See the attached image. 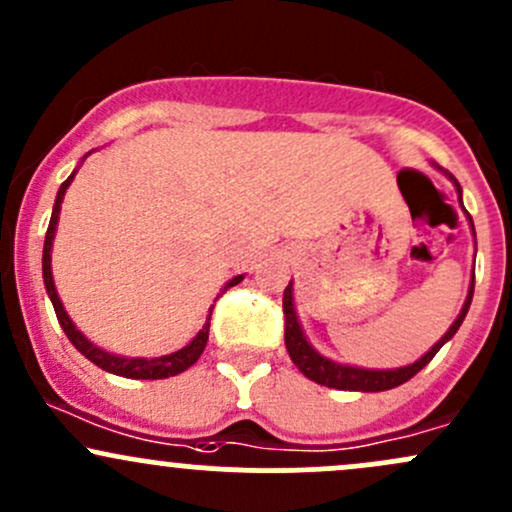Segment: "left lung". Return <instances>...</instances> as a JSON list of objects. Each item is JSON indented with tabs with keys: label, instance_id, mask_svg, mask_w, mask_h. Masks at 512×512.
Listing matches in <instances>:
<instances>
[{
	"label": "left lung",
	"instance_id": "8db88e82",
	"mask_svg": "<svg viewBox=\"0 0 512 512\" xmlns=\"http://www.w3.org/2000/svg\"><path fill=\"white\" fill-rule=\"evenodd\" d=\"M432 166L437 168L439 173H444L449 180H452L454 188H456V195H459V205L464 207V202H461V185H459V180H456L452 173H447V170H444V168H439L437 163H432ZM466 219H469L471 229H474V219H471L469 212H466ZM474 236H476V232H474ZM471 298H474V276H471L469 293H466L464 305H461L459 315H456V320L452 322V327H449L447 332H444V337L439 339V342L434 344L425 356H420V359H417V361H412V364L400 366V368H361V366L337 364V361H332V359H327V356H322L320 351L315 349V346L307 342L305 332H302V324L298 320V312H295L293 280H290L288 288H285V293H283L285 349H288V354H290V359H293V364L300 368L302 376H307V378H310V381L320 383V386L337 388V390H361V393H378V390L398 388V386H403L405 381H410V378L415 376L417 371H422V368L430 364V361L434 359V354H437V351L442 349V346L454 337L456 329H459L461 322H464L466 312H469Z\"/></svg>",
	"mask_w": 512,
	"mask_h": 512
}]
</instances>
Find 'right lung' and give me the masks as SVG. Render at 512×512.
<instances>
[{"mask_svg": "<svg viewBox=\"0 0 512 512\" xmlns=\"http://www.w3.org/2000/svg\"><path fill=\"white\" fill-rule=\"evenodd\" d=\"M90 153H87V156H90ZM85 158H82V161H85ZM75 173H78V170H73V173L68 175V180H65L63 185H60V190H58V195H56V205H53L51 224H48L46 241H43V285H46V293H48V298H51V302H53V310H56V317H58L60 327H63L65 337H68L70 342H73L75 349H78L80 354L85 356V359H90L92 364L104 368V371L114 373V376L136 378V381H158V378L178 376V373L188 371V368L195 364L197 359H200L202 351H205V346H207V337H210V317H212V307L214 305L210 307V315H207V322L202 324V329L195 334V339H192L190 344H185L183 349L173 351V354L153 356V359H144V356L109 354V351H104L97 344H92L90 339H87L85 334H82L80 329L75 327V322L70 320L68 312H65L63 302H60V295H58V290H56V283H53L51 251H53V239H56V229H58V219H60V205H63L65 190H68L70 183H73ZM241 280H244V276H234L232 280H227V283H224V288H222V293L227 288H232V285L241 283ZM217 298H219V295H217Z\"/></svg>", "mask_w": 512, "mask_h": 512, "instance_id": "add662e5", "label": "right lung"}]
</instances>
